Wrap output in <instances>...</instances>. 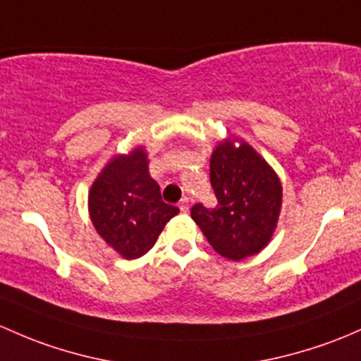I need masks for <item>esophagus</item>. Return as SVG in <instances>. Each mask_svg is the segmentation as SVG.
Returning a JSON list of instances; mask_svg holds the SVG:
<instances>
[{"mask_svg": "<svg viewBox=\"0 0 361 361\" xmlns=\"http://www.w3.org/2000/svg\"><path fill=\"white\" fill-rule=\"evenodd\" d=\"M180 211L181 212H187L188 211V197H183V199L180 200Z\"/></svg>", "mask_w": 361, "mask_h": 361, "instance_id": "34e87169", "label": "esophagus"}]
</instances>
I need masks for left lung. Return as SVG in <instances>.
<instances>
[{
    "label": "left lung",
    "instance_id": "1",
    "mask_svg": "<svg viewBox=\"0 0 361 361\" xmlns=\"http://www.w3.org/2000/svg\"><path fill=\"white\" fill-rule=\"evenodd\" d=\"M225 140L211 155V185L218 199L214 209L195 204L190 214L212 249L240 261L267 247L280 207L282 183L267 161L249 143Z\"/></svg>",
    "mask_w": 361,
    "mask_h": 361
}]
</instances>
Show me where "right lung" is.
Listing matches in <instances>:
<instances>
[{"label": "right lung", "instance_id": "1", "mask_svg": "<svg viewBox=\"0 0 361 361\" xmlns=\"http://www.w3.org/2000/svg\"><path fill=\"white\" fill-rule=\"evenodd\" d=\"M88 207L98 235L126 259L149 252L166 223L180 212L162 200L142 147L116 155L102 169L91 185Z\"/></svg>", "mask_w": 361, "mask_h": 361}]
</instances>
